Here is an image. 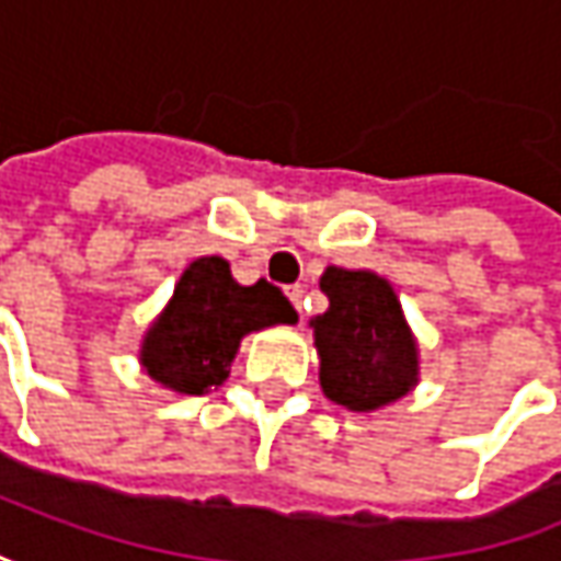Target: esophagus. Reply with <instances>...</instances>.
Instances as JSON below:
<instances>
[{
  "label": "esophagus",
  "mask_w": 561,
  "mask_h": 561,
  "mask_svg": "<svg viewBox=\"0 0 561 561\" xmlns=\"http://www.w3.org/2000/svg\"><path fill=\"white\" fill-rule=\"evenodd\" d=\"M287 299L294 302L296 312H302V287H287Z\"/></svg>",
  "instance_id": "obj_1"
}]
</instances>
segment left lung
<instances>
[{"label": "left lung", "mask_w": 561, "mask_h": 561, "mask_svg": "<svg viewBox=\"0 0 561 561\" xmlns=\"http://www.w3.org/2000/svg\"><path fill=\"white\" fill-rule=\"evenodd\" d=\"M328 309L309 319L324 398L353 413H373L420 385V344L391 280L376 271L328 265Z\"/></svg>", "instance_id": "1"}]
</instances>
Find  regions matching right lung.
I'll return each instance as SVG.
<instances>
[{
  "mask_svg": "<svg viewBox=\"0 0 561 561\" xmlns=\"http://www.w3.org/2000/svg\"><path fill=\"white\" fill-rule=\"evenodd\" d=\"M294 322V306L277 287L267 280L242 287L227 259L202 255L141 334L138 363L176 394H205L227 381L245 334Z\"/></svg>",
  "mask_w": 561,
  "mask_h": 561,
  "instance_id": "add662e5",
  "label": "right lung"
}]
</instances>
